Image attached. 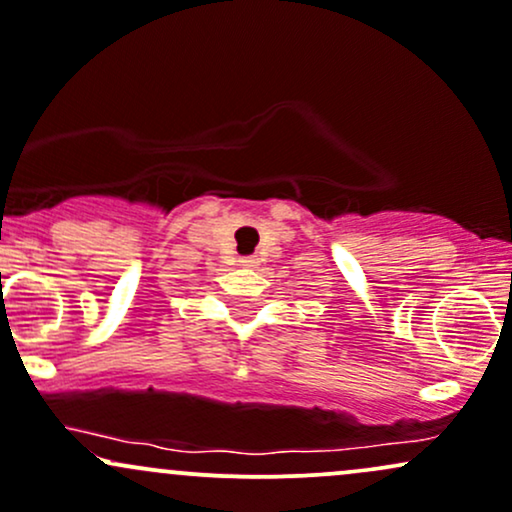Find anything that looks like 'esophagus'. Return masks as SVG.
Segmentation results:
<instances>
[{
	"instance_id": "1",
	"label": "esophagus",
	"mask_w": 512,
	"mask_h": 512,
	"mask_svg": "<svg viewBox=\"0 0 512 512\" xmlns=\"http://www.w3.org/2000/svg\"><path fill=\"white\" fill-rule=\"evenodd\" d=\"M241 266L254 268V266H258V258H256V256H246V258H241Z\"/></svg>"
}]
</instances>
